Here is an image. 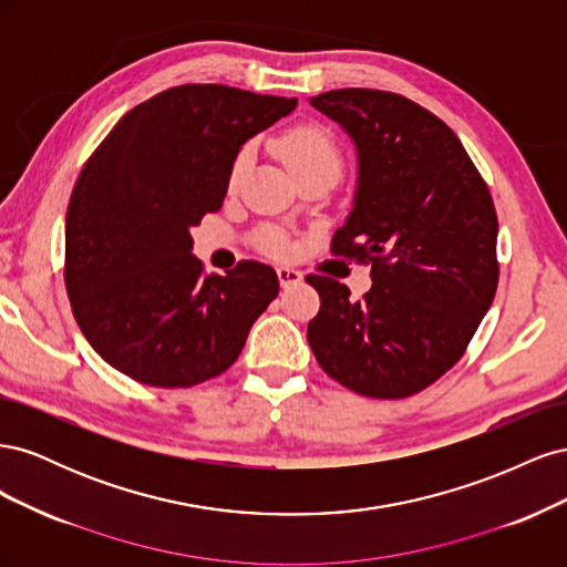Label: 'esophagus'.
<instances>
[{"label":"esophagus","mask_w":567,"mask_h":567,"mask_svg":"<svg viewBox=\"0 0 567 567\" xmlns=\"http://www.w3.org/2000/svg\"><path fill=\"white\" fill-rule=\"evenodd\" d=\"M277 274H279V284H281L284 288H288V286H296V284H300V281H302V274H300L298 269H293V267H286V265H281V267L277 269Z\"/></svg>","instance_id":"obj_1"}]
</instances>
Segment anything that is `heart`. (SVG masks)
<instances>
[{
	"label": "heart",
	"instance_id": "obj_1",
	"mask_svg": "<svg viewBox=\"0 0 567 567\" xmlns=\"http://www.w3.org/2000/svg\"><path fill=\"white\" fill-rule=\"evenodd\" d=\"M271 148L290 173H293L296 179L317 175V173H331L340 177L342 151L331 130H326L321 125L290 127L288 132H284L271 142ZM250 167H252V151L250 146H244L236 153L229 167V179H227L229 192H238V188H241V184L250 173ZM262 246L267 252H286V238L281 234H269Z\"/></svg>",
	"mask_w": 567,
	"mask_h": 567
}]
</instances>
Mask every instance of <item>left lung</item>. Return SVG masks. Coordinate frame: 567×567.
Returning a JSON list of instances; mask_svg holds the SVG:
<instances>
[{
    "label": "left lung",
    "mask_w": 567,
    "mask_h": 567,
    "mask_svg": "<svg viewBox=\"0 0 567 567\" xmlns=\"http://www.w3.org/2000/svg\"><path fill=\"white\" fill-rule=\"evenodd\" d=\"M310 104L357 144L354 208L331 252L371 265L373 286L354 300L346 284L307 274L321 300L307 340L340 385L402 400L458 362L494 300L489 188L458 136L406 96L350 87Z\"/></svg>",
    "instance_id": "left-lung-1"
}]
</instances>
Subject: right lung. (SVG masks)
Wrapping results in <instances>:
<instances>
[{"mask_svg": "<svg viewBox=\"0 0 567 567\" xmlns=\"http://www.w3.org/2000/svg\"><path fill=\"white\" fill-rule=\"evenodd\" d=\"M296 99L179 84L117 120L84 163L65 213L63 279L90 346L153 388L225 373L279 296L269 265L205 274L192 234L227 194L231 161Z\"/></svg>", "mask_w": 567, "mask_h": 567, "instance_id": "1", "label": "right lung"}]
</instances>
